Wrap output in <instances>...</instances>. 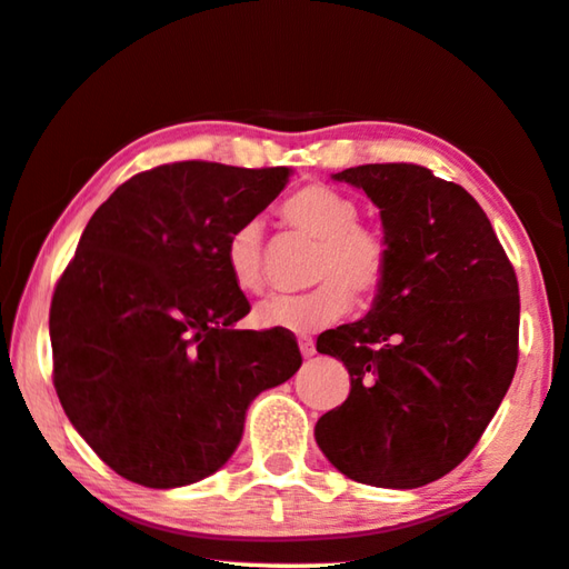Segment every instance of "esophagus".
<instances>
[{
	"label": "esophagus",
	"instance_id": "1",
	"mask_svg": "<svg viewBox=\"0 0 569 569\" xmlns=\"http://www.w3.org/2000/svg\"><path fill=\"white\" fill-rule=\"evenodd\" d=\"M299 347H301V355H303V357H313V355H317V345H313L311 337H301V339H299Z\"/></svg>",
	"mask_w": 569,
	"mask_h": 569
}]
</instances>
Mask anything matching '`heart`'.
<instances>
[{
    "label": "heart",
    "instance_id": "heart-1",
    "mask_svg": "<svg viewBox=\"0 0 569 569\" xmlns=\"http://www.w3.org/2000/svg\"><path fill=\"white\" fill-rule=\"evenodd\" d=\"M281 222L317 240L311 260L309 293L273 296L256 306L252 319L263 329L293 333L317 331L345 319L351 293L359 301H375L382 293L392 266V242L382 228L359 220L362 207L355 197L329 184H306L278 207ZM224 266L240 291L260 293L263 276V228L256 220L240 222L224 242Z\"/></svg>",
    "mask_w": 569,
    "mask_h": 569
}]
</instances>
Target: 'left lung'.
<instances>
[{
  "label": "left lung",
  "mask_w": 569,
  "mask_h": 569,
  "mask_svg": "<svg viewBox=\"0 0 569 569\" xmlns=\"http://www.w3.org/2000/svg\"><path fill=\"white\" fill-rule=\"evenodd\" d=\"M333 179L380 207L392 266L365 319L317 339L351 390L313 436L349 479L418 489L471 453L509 390L517 273L481 204L428 167L362 164Z\"/></svg>",
  "instance_id": "obj_1"
}]
</instances>
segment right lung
<instances>
[{"label": "right lung", "mask_w": 569, "mask_h": 569, "mask_svg": "<svg viewBox=\"0 0 569 569\" xmlns=\"http://www.w3.org/2000/svg\"><path fill=\"white\" fill-rule=\"evenodd\" d=\"M291 169L174 161L98 207L50 303L52 385L106 466L149 489L204 479L236 453L246 410L299 372L291 331L236 329L250 311L224 242Z\"/></svg>", "instance_id": "obj_1"}]
</instances>
